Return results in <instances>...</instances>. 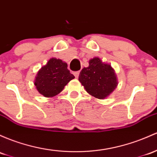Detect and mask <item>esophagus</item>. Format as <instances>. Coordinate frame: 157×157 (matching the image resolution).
<instances>
[{
	"label": "esophagus",
	"instance_id": "34e87169",
	"mask_svg": "<svg viewBox=\"0 0 157 157\" xmlns=\"http://www.w3.org/2000/svg\"><path fill=\"white\" fill-rule=\"evenodd\" d=\"M74 75H75L76 78H77V77H79V75H80V71H75V72H74Z\"/></svg>",
	"mask_w": 157,
	"mask_h": 157
}]
</instances>
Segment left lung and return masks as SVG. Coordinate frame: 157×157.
<instances>
[{
	"mask_svg": "<svg viewBox=\"0 0 157 157\" xmlns=\"http://www.w3.org/2000/svg\"><path fill=\"white\" fill-rule=\"evenodd\" d=\"M89 64L80 71L79 81L91 95L98 99H104L118 86L115 71L111 65L103 63L98 57L89 60Z\"/></svg>",
	"mask_w": 157,
	"mask_h": 157,
	"instance_id": "8db88e82",
	"label": "left lung"
}]
</instances>
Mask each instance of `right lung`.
Returning <instances> with one entry per match:
<instances>
[{
  "instance_id": "obj_1",
  "label": "right lung",
  "mask_w": 157,
  "mask_h": 157,
  "mask_svg": "<svg viewBox=\"0 0 157 157\" xmlns=\"http://www.w3.org/2000/svg\"><path fill=\"white\" fill-rule=\"evenodd\" d=\"M67 67V63L59 59L51 58L48 60L36 77L34 84L38 92L46 98L59 94L68 82L75 78Z\"/></svg>"
}]
</instances>
